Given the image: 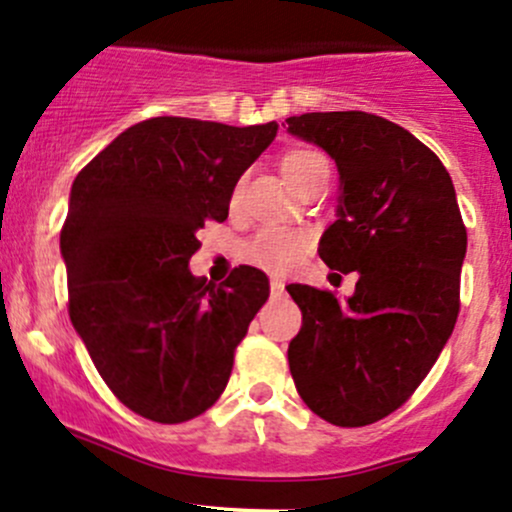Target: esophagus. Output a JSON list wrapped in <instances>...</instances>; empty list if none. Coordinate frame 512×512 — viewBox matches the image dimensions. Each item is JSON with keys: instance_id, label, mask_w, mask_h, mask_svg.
<instances>
[{"instance_id": "34e87169", "label": "esophagus", "mask_w": 512, "mask_h": 512, "mask_svg": "<svg viewBox=\"0 0 512 512\" xmlns=\"http://www.w3.org/2000/svg\"><path fill=\"white\" fill-rule=\"evenodd\" d=\"M270 294H272V297H279V294H284V282H282V279H272V282H270Z\"/></svg>"}]
</instances>
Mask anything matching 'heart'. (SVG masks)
<instances>
[{"label":"heart","instance_id":"obj_1","mask_svg":"<svg viewBox=\"0 0 512 512\" xmlns=\"http://www.w3.org/2000/svg\"><path fill=\"white\" fill-rule=\"evenodd\" d=\"M316 161H326L321 154L316 152H289L282 159V171L287 179H292L294 174H299L306 166L316 164ZM309 250V235L301 233V230H287V228H262L245 247H242V257H245L250 265L262 267V270L284 274L292 267L299 265L301 257Z\"/></svg>","mask_w":512,"mask_h":512}]
</instances>
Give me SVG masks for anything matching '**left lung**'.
I'll return each mask as SVG.
<instances>
[{
  "label": "left lung",
  "instance_id": "8db88e82",
  "mask_svg": "<svg viewBox=\"0 0 512 512\" xmlns=\"http://www.w3.org/2000/svg\"><path fill=\"white\" fill-rule=\"evenodd\" d=\"M287 125L336 161V220L319 255L331 270L358 272L346 301L289 284L301 309L289 370L311 412L365 427L410 400L454 331L464 220L449 171L405 127L358 110Z\"/></svg>",
  "mask_w": 512,
  "mask_h": 512
}]
</instances>
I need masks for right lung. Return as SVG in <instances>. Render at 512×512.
I'll return each instance as SVG.
<instances>
[{
	"instance_id": "obj_1",
	"label": "right lung",
	"mask_w": 512,
	"mask_h": 512,
	"mask_svg": "<svg viewBox=\"0 0 512 512\" xmlns=\"http://www.w3.org/2000/svg\"><path fill=\"white\" fill-rule=\"evenodd\" d=\"M277 127L152 117L75 176L61 230L68 314L117 400L152 422H188L218 400L270 297L255 267L215 287L188 260L206 220L228 218L235 184Z\"/></svg>"
}]
</instances>
